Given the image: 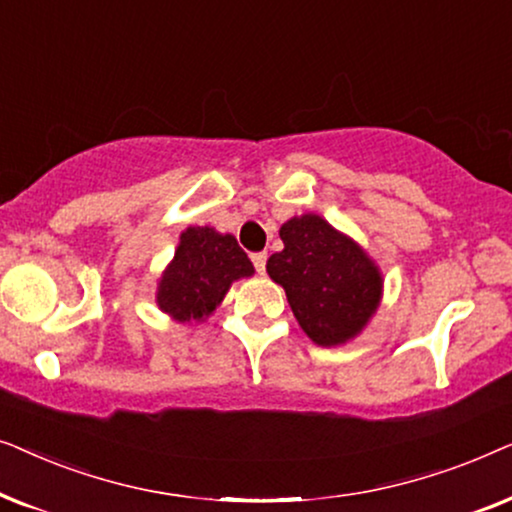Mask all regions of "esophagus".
Here are the masks:
<instances>
[{
	"label": "esophagus",
	"mask_w": 512,
	"mask_h": 512,
	"mask_svg": "<svg viewBox=\"0 0 512 512\" xmlns=\"http://www.w3.org/2000/svg\"><path fill=\"white\" fill-rule=\"evenodd\" d=\"M251 261H254V268H256L258 275H263L265 263H268V254H265V251H258V254L251 256Z\"/></svg>",
	"instance_id": "esophagus-1"
}]
</instances>
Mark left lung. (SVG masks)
<instances>
[{"label": "left lung", "mask_w": 512, "mask_h": 512, "mask_svg": "<svg viewBox=\"0 0 512 512\" xmlns=\"http://www.w3.org/2000/svg\"><path fill=\"white\" fill-rule=\"evenodd\" d=\"M284 249L268 258L272 282L284 286L293 317L319 347L359 335L382 298L373 258L317 214L293 216L279 228Z\"/></svg>", "instance_id": "1"}]
</instances>
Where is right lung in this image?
Listing matches in <instances>:
<instances>
[{"instance_id":"add662e5","label":"right lung","mask_w":512,"mask_h":512,"mask_svg":"<svg viewBox=\"0 0 512 512\" xmlns=\"http://www.w3.org/2000/svg\"><path fill=\"white\" fill-rule=\"evenodd\" d=\"M254 275V265L233 235L191 226L179 237L172 263L158 282L156 303L174 321H205L221 305L230 284Z\"/></svg>"}]
</instances>
